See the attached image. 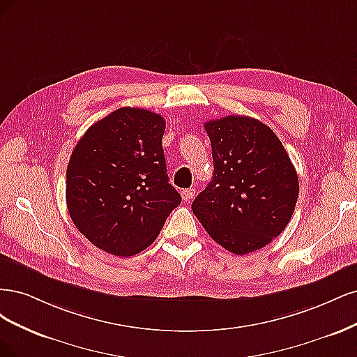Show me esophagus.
I'll return each mask as SVG.
<instances>
[{
    "label": "esophagus",
    "instance_id": "34e87169",
    "mask_svg": "<svg viewBox=\"0 0 357 357\" xmlns=\"http://www.w3.org/2000/svg\"><path fill=\"white\" fill-rule=\"evenodd\" d=\"M182 195V200L183 202H190L194 195H195V188H187V190H182L181 191Z\"/></svg>",
    "mask_w": 357,
    "mask_h": 357
}]
</instances>
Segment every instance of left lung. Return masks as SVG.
Wrapping results in <instances>:
<instances>
[{"instance_id": "left-lung-1", "label": "left lung", "mask_w": 357, "mask_h": 357, "mask_svg": "<svg viewBox=\"0 0 357 357\" xmlns=\"http://www.w3.org/2000/svg\"><path fill=\"white\" fill-rule=\"evenodd\" d=\"M213 176L191 209L209 236L236 255L267 246L289 224L300 191L296 170L264 123L228 116L204 123Z\"/></svg>"}]
</instances>
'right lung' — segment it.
<instances>
[{
    "label": "right lung",
    "mask_w": 357,
    "mask_h": 357,
    "mask_svg": "<svg viewBox=\"0 0 357 357\" xmlns=\"http://www.w3.org/2000/svg\"><path fill=\"white\" fill-rule=\"evenodd\" d=\"M166 121L124 107L91 124L66 169V206L78 231L117 257L139 254L181 203L169 183Z\"/></svg>",
    "instance_id": "1"
}]
</instances>
